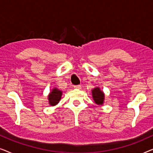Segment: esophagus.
Masks as SVG:
<instances>
[{"instance_id": "1", "label": "esophagus", "mask_w": 153, "mask_h": 153, "mask_svg": "<svg viewBox=\"0 0 153 153\" xmlns=\"http://www.w3.org/2000/svg\"><path fill=\"white\" fill-rule=\"evenodd\" d=\"M74 88H76V89H81V86L80 85H74Z\"/></svg>"}]
</instances>
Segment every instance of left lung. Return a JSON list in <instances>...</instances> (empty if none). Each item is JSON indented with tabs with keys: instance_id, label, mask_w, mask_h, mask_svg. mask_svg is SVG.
Here are the masks:
<instances>
[{
	"instance_id": "obj_1",
	"label": "left lung",
	"mask_w": 153,
	"mask_h": 153,
	"mask_svg": "<svg viewBox=\"0 0 153 153\" xmlns=\"http://www.w3.org/2000/svg\"><path fill=\"white\" fill-rule=\"evenodd\" d=\"M92 94H93V98L95 104H97V105H102L104 100V94L100 88L96 87L92 90Z\"/></svg>"
}]
</instances>
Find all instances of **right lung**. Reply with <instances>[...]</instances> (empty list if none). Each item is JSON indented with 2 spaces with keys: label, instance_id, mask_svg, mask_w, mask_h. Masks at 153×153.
<instances>
[{
  "label": "right lung",
  "instance_id": "obj_1",
  "mask_svg": "<svg viewBox=\"0 0 153 153\" xmlns=\"http://www.w3.org/2000/svg\"><path fill=\"white\" fill-rule=\"evenodd\" d=\"M62 92L58 90L56 88L52 90L51 93L48 95V100H49V103L51 106H55L57 104L61 99Z\"/></svg>",
  "mask_w": 153,
  "mask_h": 153
}]
</instances>
